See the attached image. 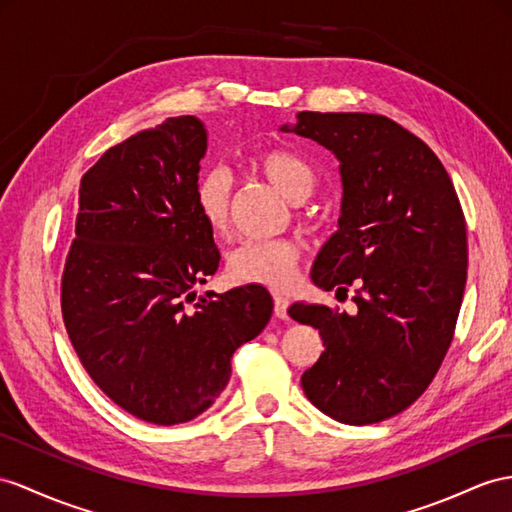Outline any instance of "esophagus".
I'll return each instance as SVG.
<instances>
[{"mask_svg":"<svg viewBox=\"0 0 512 512\" xmlns=\"http://www.w3.org/2000/svg\"><path fill=\"white\" fill-rule=\"evenodd\" d=\"M274 313H277V318H285L287 316V305H290V298L281 292H274Z\"/></svg>","mask_w":512,"mask_h":512,"instance_id":"1","label":"esophagus"}]
</instances>
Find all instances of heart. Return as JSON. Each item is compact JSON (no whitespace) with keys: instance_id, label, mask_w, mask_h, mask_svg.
I'll list each match as a JSON object with an SVG mask.
<instances>
[{"instance_id":"1","label":"heart","mask_w":512,"mask_h":512,"mask_svg":"<svg viewBox=\"0 0 512 512\" xmlns=\"http://www.w3.org/2000/svg\"><path fill=\"white\" fill-rule=\"evenodd\" d=\"M248 164L290 201H305L316 186L311 166L287 149L257 151ZM194 205L209 231L227 233L231 222L229 179L220 168L207 170L196 181ZM298 259L300 248L292 240H248L229 255L227 270L235 283H257L281 290L292 283Z\"/></svg>"}]
</instances>
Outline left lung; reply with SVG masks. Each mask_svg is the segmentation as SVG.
Wrapping results in <instances>:
<instances>
[{"instance_id":"left-lung-1","label":"left lung","mask_w":512,"mask_h":512,"mask_svg":"<svg viewBox=\"0 0 512 512\" xmlns=\"http://www.w3.org/2000/svg\"><path fill=\"white\" fill-rule=\"evenodd\" d=\"M292 131L342 162L339 231L311 281L337 298L352 287L357 305L352 316L324 305L287 309L324 344L300 385L337 422H383L428 389L454 339L467 281L461 201L428 144L387 116L298 112Z\"/></svg>"}]
</instances>
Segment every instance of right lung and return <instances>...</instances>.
<instances>
[{
  "mask_svg": "<svg viewBox=\"0 0 512 512\" xmlns=\"http://www.w3.org/2000/svg\"><path fill=\"white\" fill-rule=\"evenodd\" d=\"M203 123L177 116L101 155L80 186L60 307L84 370L142 422L173 426L209 409L233 352L272 316L266 287L196 300L218 270L214 235L194 205Z\"/></svg>",
  "mask_w": 512,
  "mask_h": 512,
  "instance_id": "1",
  "label": "right lung"
}]
</instances>
